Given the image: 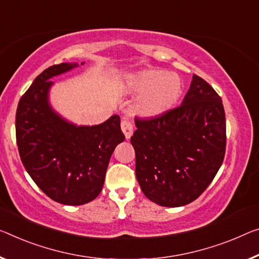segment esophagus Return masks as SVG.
<instances>
[{"label":"esophagus","instance_id":"obj_1","mask_svg":"<svg viewBox=\"0 0 259 259\" xmlns=\"http://www.w3.org/2000/svg\"><path fill=\"white\" fill-rule=\"evenodd\" d=\"M120 126H121V131L125 134V138L127 139V140H128V139L132 137V134H133V126H132V124H131V121L128 120V119L124 118L121 120V125Z\"/></svg>","mask_w":259,"mask_h":259}]
</instances>
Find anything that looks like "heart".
I'll list each match as a JSON object with an SVG mask.
<instances>
[{
  "instance_id": "heart-1",
  "label": "heart",
  "mask_w": 259,
  "mask_h": 259,
  "mask_svg": "<svg viewBox=\"0 0 259 259\" xmlns=\"http://www.w3.org/2000/svg\"><path fill=\"white\" fill-rule=\"evenodd\" d=\"M183 81L172 71L147 68L131 73L125 77L122 90L127 95H138L134 111L138 116L154 119L168 113L183 95Z\"/></svg>"
}]
</instances>
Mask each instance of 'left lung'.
<instances>
[{
	"instance_id": "1",
	"label": "left lung",
	"mask_w": 259,
	"mask_h": 259,
	"mask_svg": "<svg viewBox=\"0 0 259 259\" xmlns=\"http://www.w3.org/2000/svg\"><path fill=\"white\" fill-rule=\"evenodd\" d=\"M131 143L145 196L165 207L190 204L224 162L226 117L221 97L193 75L182 104L154 119H135Z\"/></svg>"
}]
</instances>
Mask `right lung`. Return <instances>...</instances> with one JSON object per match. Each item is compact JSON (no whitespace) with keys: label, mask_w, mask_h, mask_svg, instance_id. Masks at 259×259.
Listing matches in <instances>:
<instances>
[{"label":"right lung","mask_w":259,"mask_h":259,"mask_svg":"<svg viewBox=\"0 0 259 259\" xmlns=\"http://www.w3.org/2000/svg\"><path fill=\"white\" fill-rule=\"evenodd\" d=\"M76 67V62H62L44 70L16 112V140L27 174L46 196L70 206L87 204L101 193L111 155L125 140L118 114L99 125L78 126L52 107L51 78Z\"/></svg>","instance_id":"add662e5"}]
</instances>
